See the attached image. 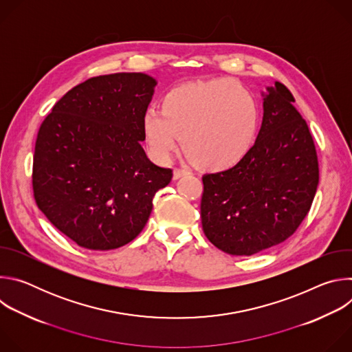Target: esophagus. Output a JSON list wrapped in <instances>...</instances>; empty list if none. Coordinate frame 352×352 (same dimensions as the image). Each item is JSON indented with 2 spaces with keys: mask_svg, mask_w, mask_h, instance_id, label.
Instances as JSON below:
<instances>
[{
  "mask_svg": "<svg viewBox=\"0 0 352 352\" xmlns=\"http://www.w3.org/2000/svg\"><path fill=\"white\" fill-rule=\"evenodd\" d=\"M186 174H189L188 170H184V168H174V171H173V178H174V179H179L181 177H184V175H186Z\"/></svg>",
  "mask_w": 352,
  "mask_h": 352,
  "instance_id": "esophagus-1",
  "label": "esophagus"
}]
</instances>
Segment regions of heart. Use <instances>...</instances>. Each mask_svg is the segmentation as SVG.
<instances>
[{
  "label": "heart",
  "mask_w": 352,
  "mask_h": 352,
  "mask_svg": "<svg viewBox=\"0 0 352 352\" xmlns=\"http://www.w3.org/2000/svg\"><path fill=\"white\" fill-rule=\"evenodd\" d=\"M259 131V106L254 93L236 80L217 78L188 82L168 90L160 111L142 117L144 143L166 163L181 143L193 164L205 171H227L252 150Z\"/></svg>",
  "instance_id": "b5f03b06"
}]
</instances>
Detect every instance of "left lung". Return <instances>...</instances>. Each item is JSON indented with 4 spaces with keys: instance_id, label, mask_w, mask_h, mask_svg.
Returning <instances> with one entry per match:
<instances>
[{
    "instance_id": "obj_1",
    "label": "left lung",
    "mask_w": 352,
    "mask_h": 352,
    "mask_svg": "<svg viewBox=\"0 0 352 352\" xmlns=\"http://www.w3.org/2000/svg\"><path fill=\"white\" fill-rule=\"evenodd\" d=\"M263 97V121L249 155L234 168L202 178L204 232L236 256L289 238L307 217L319 184L315 143L294 96L276 82Z\"/></svg>"
}]
</instances>
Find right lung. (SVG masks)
Here are the masks:
<instances>
[{"label":"right lung","mask_w":352,"mask_h":352,"mask_svg":"<svg viewBox=\"0 0 352 352\" xmlns=\"http://www.w3.org/2000/svg\"><path fill=\"white\" fill-rule=\"evenodd\" d=\"M156 85L140 72L90 78L63 96L38 129L34 200L82 248L110 250L135 239L156 192L173 178L142 147V117Z\"/></svg>","instance_id":"obj_1"}]
</instances>
